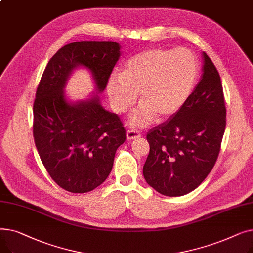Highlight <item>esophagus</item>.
<instances>
[{
	"label": "esophagus",
	"mask_w": 253,
	"mask_h": 253,
	"mask_svg": "<svg viewBox=\"0 0 253 253\" xmlns=\"http://www.w3.org/2000/svg\"><path fill=\"white\" fill-rule=\"evenodd\" d=\"M140 136V133L138 131L134 130V129H128L127 132H126V137L128 140H131V139H135L137 137Z\"/></svg>",
	"instance_id": "esophagus-1"
}]
</instances>
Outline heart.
<instances>
[{
	"instance_id": "1",
	"label": "heart",
	"mask_w": 253,
	"mask_h": 253,
	"mask_svg": "<svg viewBox=\"0 0 253 253\" xmlns=\"http://www.w3.org/2000/svg\"><path fill=\"white\" fill-rule=\"evenodd\" d=\"M198 75V59L191 50L152 48L129 58L122 73H113L106 91L119 114L133 105L138 93L140 106L130 123L143 127L177 113L191 96Z\"/></svg>"
}]
</instances>
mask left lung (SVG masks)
I'll return each mask as SVG.
<instances>
[{"label":"left lung","instance_id":"obj_1","mask_svg":"<svg viewBox=\"0 0 253 253\" xmlns=\"http://www.w3.org/2000/svg\"><path fill=\"white\" fill-rule=\"evenodd\" d=\"M203 74L182 108L147 134L144 179L157 192L177 197L194 191L213 168L225 129L227 109L219 74L203 52Z\"/></svg>","mask_w":253,"mask_h":253}]
</instances>
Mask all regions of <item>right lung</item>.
Wrapping results in <instances>:
<instances>
[{"instance_id":"add662e5","label":"right lung","mask_w":253,"mask_h":253,"mask_svg":"<svg viewBox=\"0 0 253 253\" xmlns=\"http://www.w3.org/2000/svg\"><path fill=\"white\" fill-rule=\"evenodd\" d=\"M119 57L116 42H74L52 56L40 80L33 109L35 144L51 178L68 192L87 193L106 179L126 130L97 96L75 104L66 101L65 81L75 68L84 65L103 91Z\"/></svg>"}]
</instances>
